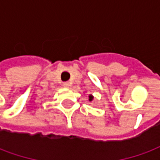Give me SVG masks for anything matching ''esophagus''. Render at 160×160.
Segmentation results:
<instances>
[{
  "label": "esophagus",
  "instance_id": "34e87169",
  "mask_svg": "<svg viewBox=\"0 0 160 160\" xmlns=\"http://www.w3.org/2000/svg\"><path fill=\"white\" fill-rule=\"evenodd\" d=\"M62 86H64V87H67V88H68V87L70 86V84L68 83V82H64V83L62 84Z\"/></svg>",
  "mask_w": 160,
  "mask_h": 160
}]
</instances>
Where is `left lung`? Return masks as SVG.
Wrapping results in <instances>:
<instances>
[{
    "label": "left lung",
    "mask_w": 160,
    "mask_h": 160,
    "mask_svg": "<svg viewBox=\"0 0 160 160\" xmlns=\"http://www.w3.org/2000/svg\"><path fill=\"white\" fill-rule=\"evenodd\" d=\"M92 99H93V97H92V95H89V101H92Z\"/></svg>",
    "instance_id": "left-lung-1"
}]
</instances>
